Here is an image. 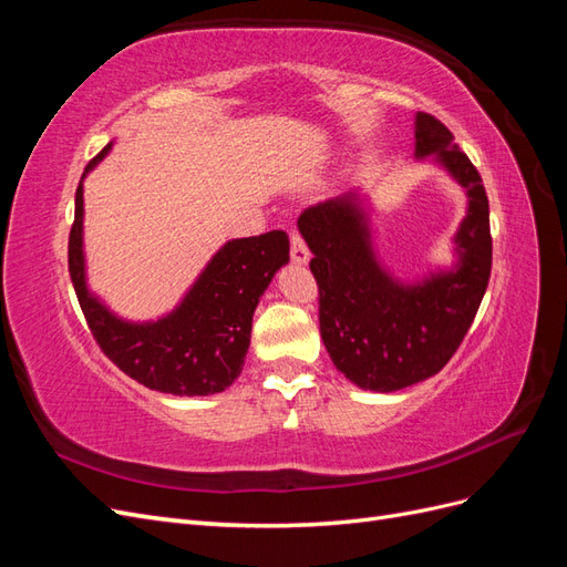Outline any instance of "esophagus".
I'll list each match as a JSON object with an SVG mask.
<instances>
[{
	"label": "esophagus",
	"mask_w": 567,
	"mask_h": 567,
	"mask_svg": "<svg viewBox=\"0 0 567 567\" xmlns=\"http://www.w3.org/2000/svg\"><path fill=\"white\" fill-rule=\"evenodd\" d=\"M290 257H293L296 265H307L310 262V248L302 241V236L298 231H290Z\"/></svg>",
	"instance_id": "1"
}]
</instances>
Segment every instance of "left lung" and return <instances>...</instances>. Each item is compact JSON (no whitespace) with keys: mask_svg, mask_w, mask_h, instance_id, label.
Masks as SVG:
<instances>
[{"mask_svg":"<svg viewBox=\"0 0 567 567\" xmlns=\"http://www.w3.org/2000/svg\"><path fill=\"white\" fill-rule=\"evenodd\" d=\"M435 161L466 188L468 213L454 236L458 262L421 284H400L371 246L369 217L354 192L298 217L319 286V331L354 385L392 392L435 375L458 350L489 284L492 234L483 177L431 113H416V158Z\"/></svg>","mask_w":567,"mask_h":567,"instance_id":"left-lung-1","label":"left lung"}]
</instances>
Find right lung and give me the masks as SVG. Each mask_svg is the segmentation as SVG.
Instances as JSON below:
<instances>
[{
	"instance_id": "add662e5",
	"label": "right lung",
	"mask_w": 567,
	"mask_h": 567,
	"mask_svg": "<svg viewBox=\"0 0 567 567\" xmlns=\"http://www.w3.org/2000/svg\"><path fill=\"white\" fill-rule=\"evenodd\" d=\"M90 161L84 175L106 156ZM82 175V177H84ZM82 182L75 192V221L68 236V271L82 315L111 362L151 390L203 398L229 388L244 369L252 312L279 267L288 262L286 231L236 238L217 250L177 310L158 321L132 323L99 302L84 279Z\"/></svg>"
}]
</instances>
